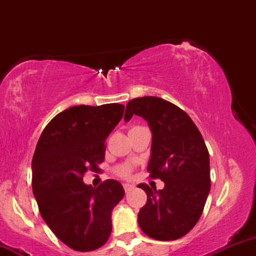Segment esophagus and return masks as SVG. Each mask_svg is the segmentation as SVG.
Returning <instances> with one entry per match:
<instances>
[{"label": "esophagus", "mask_w": 256, "mask_h": 256, "mask_svg": "<svg viewBox=\"0 0 256 256\" xmlns=\"http://www.w3.org/2000/svg\"><path fill=\"white\" fill-rule=\"evenodd\" d=\"M122 187L124 190H125V192H128V190H130L134 186L131 184V183H122Z\"/></svg>", "instance_id": "esophagus-1"}]
</instances>
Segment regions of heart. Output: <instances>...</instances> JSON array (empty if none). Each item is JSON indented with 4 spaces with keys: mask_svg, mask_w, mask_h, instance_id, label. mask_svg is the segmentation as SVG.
<instances>
[{
    "mask_svg": "<svg viewBox=\"0 0 256 256\" xmlns=\"http://www.w3.org/2000/svg\"><path fill=\"white\" fill-rule=\"evenodd\" d=\"M134 171V164H121L116 166L115 174L121 178H128L131 176Z\"/></svg>",
    "mask_w": 256,
    "mask_h": 256,
    "instance_id": "1",
    "label": "heart"
}]
</instances>
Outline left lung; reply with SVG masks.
I'll use <instances>...</instances> for the list:
<instances>
[{"instance_id": "obj_1", "label": "left lung", "mask_w": 256, "mask_h": 256, "mask_svg": "<svg viewBox=\"0 0 256 256\" xmlns=\"http://www.w3.org/2000/svg\"><path fill=\"white\" fill-rule=\"evenodd\" d=\"M142 116L152 131L151 178L164 182L162 190L141 183L147 202L138 212V226L150 238L176 240L197 224L210 190L209 152L187 112L156 96L132 99L125 121Z\"/></svg>"}]
</instances>
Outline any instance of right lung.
<instances>
[{
  "mask_svg": "<svg viewBox=\"0 0 256 256\" xmlns=\"http://www.w3.org/2000/svg\"><path fill=\"white\" fill-rule=\"evenodd\" d=\"M125 106L69 108L44 128L32 160V190L40 213L56 238L76 252L102 246L112 234V212L124 188L106 180L98 188L82 182L85 172L99 171L105 141Z\"/></svg>",
  "mask_w": 256,
  "mask_h": 256,
  "instance_id": "right-lung-1",
  "label": "right lung"
}]
</instances>
